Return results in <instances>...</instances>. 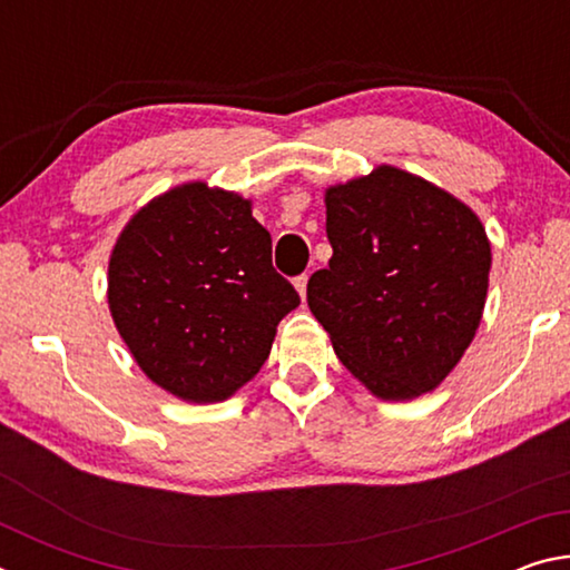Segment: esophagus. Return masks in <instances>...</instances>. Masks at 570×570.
<instances>
[{
    "instance_id": "1",
    "label": "esophagus",
    "mask_w": 570,
    "mask_h": 570,
    "mask_svg": "<svg viewBox=\"0 0 570 570\" xmlns=\"http://www.w3.org/2000/svg\"><path fill=\"white\" fill-rule=\"evenodd\" d=\"M306 282H308L306 274L294 278V286H296V292H298V296H302V298H306Z\"/></svg>"
}]
</instances>
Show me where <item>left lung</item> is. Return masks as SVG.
<instances>
[{
    "mask_svg": "<svg viewBox=\"0 0 570 570\" xmlns=\"http://www.w3.org/2000/svg\"><path fill=\"white\" fill-rule=\"evenodd\" d=\"M330 266L306 302L336 356L382 400H414L455 370L488 296L490 240L472 210L380 166L326 188Z\"/></svg>",
    "mask_w": 570,
    "mask_h": 570,
    "instance_id": "obj_1",
    "label": "left lung"
}]
</instances>
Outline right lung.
<instances>
[{"instance_id": "1", "label": "right lung", "mask_w": 570, "mask_h": 570, "mask_svg": "<svg viewBox=\"0 0 570 570\" xmlns=\"http://www.w3.org/2000/svg\"><path fill=\"white\" fill-rule=\"evenodd\" d=\"M298 302L250 200L206 183L153 198L110 256L108 304L122 342L158 387L186 402L244 387Z\"/></svg>"}]
</instances>
